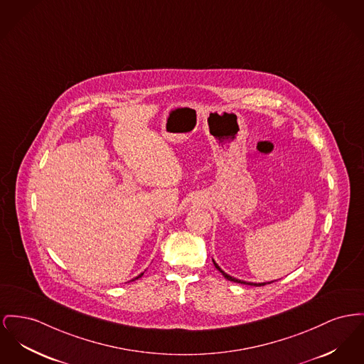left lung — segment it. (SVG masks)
I'll list each match as a JSON object with an SVG mask.
<instances>
[{"instance_id": "obj_1", "label": "left lung", "mask_w": 364, "mask_h": 364, "mask_svg": "<svg viewBox=\"0 0 364 364\" xmlns=\"http://www.w3.org/2000/svg\"><path fill=\"white\" fill-rule=\"evenodd\" d=\"M214 267L223 274V277L227 279V280H231V282H235V283H240V284H250V286H265V284H269V283H272V282H277V280H271V282H259V283H257V282H246V280H240V279L234 278V277H231V275H228V274H225L220 267H218V264L215 262L213 259Z\"/></svg>"}]
</instances>
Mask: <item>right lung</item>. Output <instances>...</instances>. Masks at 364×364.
I'll use <instances>...</instances> for the list:
<instances>
[{"mask_svg":"<svg viewBox=\"0 0 364 364\" xmlns=\"http://www.w3.org/2000/svg\"><path fill=\"white\" fill-rule=\"evenodd\" d=\"M143 275H144V272H141V274H140V275H137V277H136V278H133V279H132V280H136V279L141 278V277H143Z\"/></svg>","mask_w":364,"mask_h":364,"instance_id":"right-lung-1","label":"right lung"}]
</instances>
